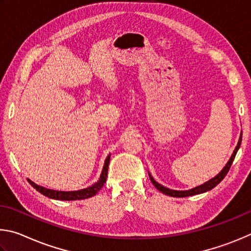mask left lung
<instances>
[{
    "mask_svg": "<svg viewBox=\"0 0 251 251\" xmlns=\"http://www.w3.org/2000/svg\"><path fill=\"white\" fill-rule=\"evenodd\" d=\"M241 137H243V134H240V138H239V141H238V144H237L236 149L234 150V152H232V154L230 156L229 161L227 162V164L225 165V168H224L221 172H219L216 176L213 177L212 179H209L208 182H206L204 184H201V185L200 186H196L194 188H192V190H188V191H174V190H170V188L168 187H164L163 185H161V184H159L157 182H155V179L153 178L151 176V174L149 173V176H150V179L153 185H154L157 190H159L160 192L163 193V194L165 195H169V196H172V197H186V196H193V195H197V194H201V193H205L207 191H210L212 188H214L215 186L217 185V184L221 183L223 181V178L226 176L228 171H229L230 166L232 164V161H234L235 156L237 154V151H238V149L240 148V144H241Z\"/></svg>",
    "mask_w": 251,
    "mask_h": 251,
    "instance_id": "1",
    "label": "left lung"
}]
</instances>
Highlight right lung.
<instances>
[{"label": "right lung", "mask_w": 251, "mask_h": 251, "mask_svg": "<svg viewBox=\"0 0 251 251\" xmlns=\"http://www.w3.org/2000/svg\"><path fill=\"white\" fill-rule=\"evenodd\" d=\"M109 161H110V154L107 156V159L104 161V165L102 169V172H101L100 178L98 182H96L94 185H91L87 188H83V190L79 191H73V192H61V191H54V190H48L43 186H39L37 184L28 179L30 185H32L35 190L38 191L41 194L45 195L50 199L52 200H58V201H76V200H86L89 199V197L95 196L97 193H98L101 187L103 186V184L107 181V175H108V166H109Z\"/></svg>", "instance_id": "add662e5"}]
</instances>
